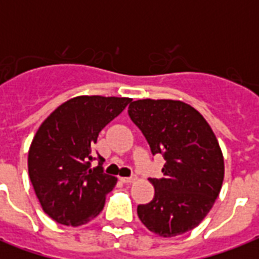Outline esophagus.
Masks as SVG:
<instances>
[{
	"instance_id": "1",
	"label": "esophagus",
	"mask_w": 259,
	"mask_h": 259,
	"mask_svg": "<svg viewBox=\"0 0 259 259\" xmlns=\"http://www.w3.org/2000/svg\"><path fill=\"white\" fill-rule=\"evenodd\" d=\"M119 180H121L122 183H125V184H127V183H133V181L136 180V177H134V176H130V177H119Z\"/></svg>"
}]
</instances>
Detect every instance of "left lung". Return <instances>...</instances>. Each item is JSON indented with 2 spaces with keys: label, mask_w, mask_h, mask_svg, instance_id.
<instances>
[{
  "label": "left lung",
  "mask_w": 259,
  "mask_h": 259,
  "mask_svg": "<svg viewBox=\"0 0 259 259\" xmlns=\"http://www.w3.org/2000/svg\"><path fill=\"white\" fill-rule=\"evenodd\" d=\"M153 156L162 154V179L150 177L153 200L140 204V221L170 238L191 231L212 208L221 192L225 162L215 134L199 111L181 101L140 99L129 105Z\"/></svg>",
  "instance_id": "left-lung-1"
}]
</instances>
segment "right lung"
Segmentation results:
<instances>
[{
    "mask_svg": "<svg viewBox=\"0 0 259 259\" xmlns=\"http://www.w3.org/2000/svg\"><path fill=\"white\" fill-rule=\"evenodd\" d=\"M130 98L82 97L60 105L38 127L28 154L30 183L44 212L64 226H82L99 215L117 179L103 172L94 153L98 134ZM98 160V166L91 162Z\"/></svg>",
    "mask_w": 259,
    "mask_h": 259,
    "instance_id": "right-lung-1",
    "label": "right lung"
}]
</instances>
